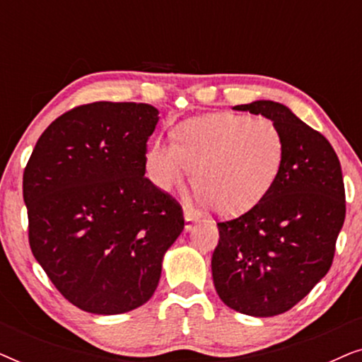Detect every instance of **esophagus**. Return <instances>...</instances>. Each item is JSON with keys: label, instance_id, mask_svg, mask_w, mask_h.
I'll use <instances>...</instances> for the list:
<instances>
[{"label": "esophagus", "instance_id": "obj_1", "mask_svg": "<svg viewBox=\"0 0 362 362\" xmlns=\"http://www.w3.org/2000/svg\"><path fill=\"white\" fill-rule=\"evenodd\" d=\"M196 222H197V216L191 209H187V207H186V209H185V227H186V230H189L192 224H196Z\"/></svg>", "mask_w": 362, "mask_h": 362}]
</instances>
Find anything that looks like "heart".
Returning a JSON list of instances; mask_svg holds the SVG:
<instances>
[{
  "label": "heart",
  "instance_id": "obj_1",
  "mask_svg": "<svg viewBox=\"0 0 362 362\" xmlns=\"http://www.w3.org/2000/svg\"><path fill=\"white\" fill-rule=\"evenodd\" d=\"M285 141L267 117L206 113L176 127L175 143L156 141L146 156L148 175L161 189L192 185L219 214L255 206L279 176Z\"/></svg>",
  "mask_w": 362,
  "mask_h": 362
}]
</instances>
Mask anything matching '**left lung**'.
Masks as SVG:
<instances>
[{
    "label": "left lung",
    "mask_w": 362,
    "mask_h": 362,
    "mask_svg": "<svg viewBox=\"0 0 362 362\" xmlns=\"http://www.w3.org/2000/svg\"><path fill=\"white\" fill-rule=\"evenodd\" d=\"M276 123L285 141L279 176L244 214L217 222L212 279L229 308L250 316L285 313L328 274L346 217L338 155L320 132L281 103L237 105Z\"/></svg>",
    "instance_id": "left-lung-1"
}]
</instances>
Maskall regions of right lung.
<instances>
[{"label":"right lung","mask_w":362,"mask_h":362,"mask_svg":"<svg viewBox=\"0 0 362 362\" xmlns=\"http://www.w3.org/2000/svg\"><path fill=\"white\" fill-rule=\"evenodd\" d=\"M158 110L93 102L62 113L23 175L28 237L49 280L74 306L120 315L146 303L182 207L145 176Z\"/></svg>","instance_id":"1"}]
</instances>
